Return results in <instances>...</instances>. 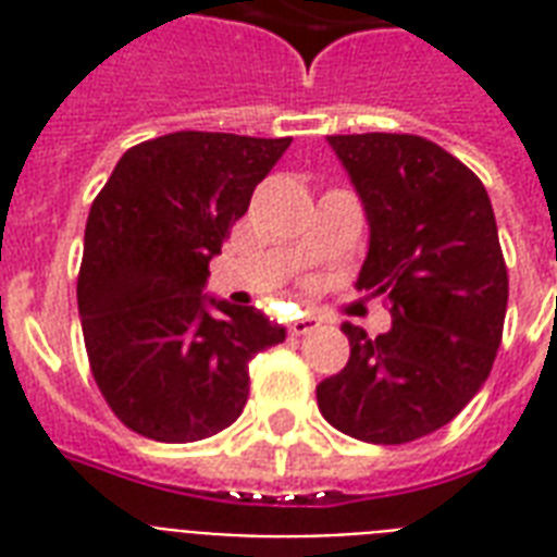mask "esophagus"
<instances>
[{"label":"esophagus","instance_id":"esophagus-1","mask_svg":"<svg viewBox=\"0 0 557 557\" xmlns=\"http://www.w3.org/2000/svg\"><path fill=\"white\" fill-rule=\"evenodd\" d=\"M314 330H321V321H318V318H312V314L297 318V321L292 323V335H312Z\"/></svg>","mask_w":557,"mask_h":557}]
</instances>
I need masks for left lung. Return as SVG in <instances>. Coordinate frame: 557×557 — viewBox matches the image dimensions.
Here are the masks:
<instances>
[{"instance_id":"8db88e82","label":"left lung","mask_w":557,"mask_h":557,"mask_svg":"<svg viewBox=\"0 0 557 557\" xmlns=\"http://www.w3.org/2000/svg\"><path fill=\"white\" fill-rule=\"evenodd\" d=\"M370 219L358 288L384 295L393 330L344 323L347 367L318 384L323 419L372 445L440 431L492 372L509 304L492 199L422 135H330Z\"/></svg>"}]
</instances>
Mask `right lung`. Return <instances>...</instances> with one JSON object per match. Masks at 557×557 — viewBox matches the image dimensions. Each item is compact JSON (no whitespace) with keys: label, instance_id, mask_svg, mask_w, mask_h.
Instances as JSON below:
<instances>
[{"label":"right lung","instance_id":"1","mask_svg":"<svg viewBox=\"0 0 557 557\" xmlns=\"http://www.w3.org/2000/svg\"><path fill=\"white\" fill-rule=\"evenodd\" d=\"M292 138L161 135L129 147L95 196L77 309L109 410L156 442H199L236 422L248 364L286 341L253 306L205 304L210 260Z\"/></svg>","mask_w":557,"mask_h":557}]
</instances>
